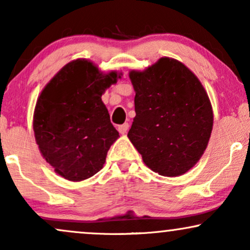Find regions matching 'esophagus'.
<instances>
[{
	"label": "esophagus",
	"mask_w": 250,
	"mask_h": 250,
	"mask_svg": "<svg viewBox=\"0 0 250 250\" xmlns=\"http://www.w3.org/2000/svg\"><path fill=\"white\" fill-rule=\"evenodd\" d=\"M128 127H130V125H128L127 123H125V124H123V125H119V126H118L119 133H120V134H126V132H127Z\"/></svg>",
	"instance_id": "obj_1"
}]
</instances>
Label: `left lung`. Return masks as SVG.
I'll use <instances>...</instances> for the list:
<instances>
[{"label":"left lung","mask_w":250,"mask_h":250,"mask_svg":"<svg viewBox=\"0 0 250 250\" xmlns=\"http://www.w3.org/2000/svg\"><path fill=\"white\" fill-rule=\"evenodd\" d=\"M130 79L135 117L128 139L153 171L186 174L204 153L213 126L204 87L188 67L167 57L144 72L131 70Z\"/></svg>","instance_id":"left-lung-1"}]
</instances>
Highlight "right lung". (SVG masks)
<instances>
[{"label":"right lung","mask_w":250,"mask_h":250,"mask_svg":"<svg viewBox=\"0 0 250 250\" xmlns=\"http://www.w3.org/2000/svg\"><path fill=\"white\" fill-rule=\"evenodd\" d=\"M117 72L103 74L91 61L67 63L46 84L37 101L33 131L42 158L57 174L79 182L103 168L107 150L118 139L102 102Z\"/></svg>","instance_id":"obj_1"}]
</instances>
